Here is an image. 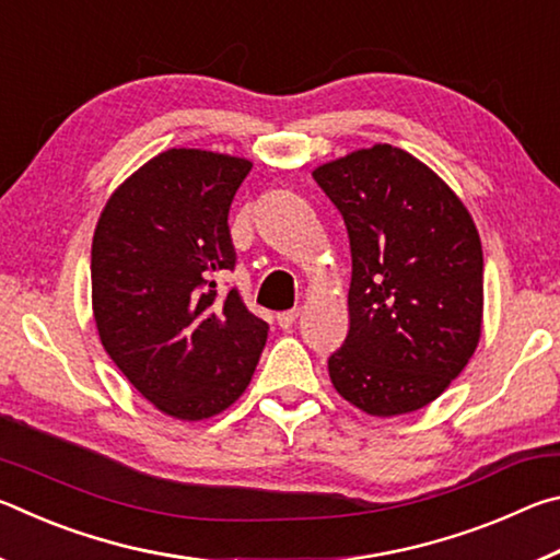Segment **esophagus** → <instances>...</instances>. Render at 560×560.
<instances>
[{
  "instance_id": "34e87169",
  "label": "esophagus",
  "mask_w": 560,
  "mask_h": 560,
  "mask_svg": "<svg viewBox=\"0 0 560 560\" xmlns=\"http://www.w3.org/2000/svg\"><path fill=\"white\" fill-rule=\"evenodd\" d=\"M296 318H299V308H293V311H283V314H279V316H277V324H279L281 328H291L293 324H296Z\"/></svg>"
}]
</instances>
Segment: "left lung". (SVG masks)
<instances>
[{"instance_id": "left-lung-1", "label": "left lung", "mask_w": 560, "mask_h": 560, "mask_svg": "<svg viewBox=\"0 0 560 560\" xmlns=\"http://www.w3.org/2000/svg\"><path fill=\"white\" fill-rule=\"evenodd\" d=\"M343 214L350 328L328 375L375 417L415 412L447 390L481 336L485 257L467 207L444 179L393 145L314 170Z\"/></svg>"}]
</instances>
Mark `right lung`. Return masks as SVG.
I'll return each mask as SVG.
<instances>
[{
  "instance_id": "right-lung-1",
  "label": "right lung",
  "mask_w": 560,
  "mask_h": 560,
  "mask_svg": "<svg viewBox=\"0 0 560 560\" xmlns=\"http://www.w3.org/2000/svg\"><path fill=\"white\" fill-rule=\"evenodd\" d=\"M244 158L173 148L110 195L91 246V299L101 343L160 412L207 420L246 385L269 326L240 291L217 296L234 269L230 207L249 175Z\"/></svg>"
}]
</instances>
